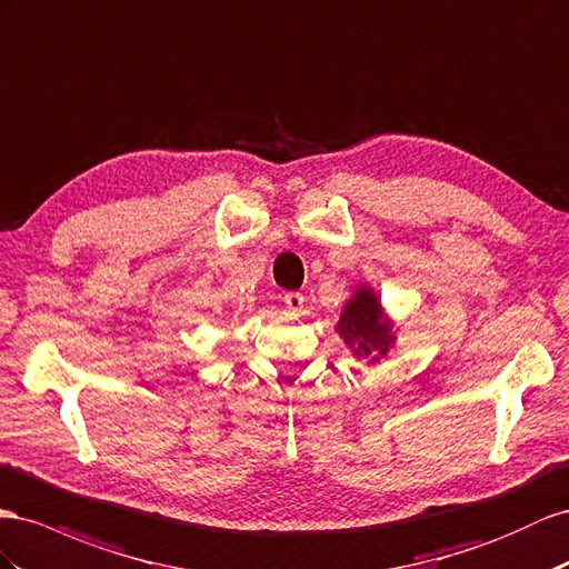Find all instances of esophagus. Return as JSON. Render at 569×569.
I'll return each instance as SVG.
<instances>
[{
	"label": "esophagus",
	"mask_w": 569,
	"mask_h": 569,
	"mask_svg": "<svg viewBox=\"0 0 569 569\" xmlns=\"http://www.w3.org/2000/svg\"><path fill=\"white\" fill-rule=\"evenodd\" d=\"M284 303H287V309L291 313H299L303 309V295H301V291H287Z\"/></svg>",
	"instance_id": "34e87169"
}]
</instances>
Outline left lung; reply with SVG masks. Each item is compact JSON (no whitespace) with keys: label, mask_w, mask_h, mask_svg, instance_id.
<instances>
[{"label":"left lung","mask_w":569,"mask_h":569,"mask_svg":"<svg viewBox=\"0 0 569 569\" xmlns=\"http://www.w3.org/2000/svg\"><path fill=\"white\" fill-rule=\"evenodd\" d=\"M337 332L359 359L380 361L395 345L392 320L386 318L380 299L371 287H357L355 297L345 303V311L337 320Z\"/></svg>","instance_id":"1"}]
</instances>
